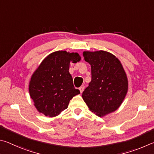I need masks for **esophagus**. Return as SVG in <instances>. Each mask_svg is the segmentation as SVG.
<instances>
[{
  "instance_id": "obj_1",
  "label": "esophagus",
  "mask_w": 154,
  "mask_h": 154,
  "mask_svg": "<svg viewBox=\"0 0 154 154\" xmlns=\"http://www.w3.org/2000/svg\"><path fill=\"white\" fill-rule=\"evenodd\" d=\"M84 89H85V86L84 85H82L81 87L79 88V90L80 91V93H82L83 91H84Z\"/></svg>"
}]
</instances>
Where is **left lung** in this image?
<instances>
[{
    "label": "left lung",
    "mask_w": 154,
    "mask_h": 154,
    "mask_svg": "<svg viewBox=\"0 0 154 154\" xmlns=\"http://www.w3.org/2000/svg\"><path fill=\"white\" fill-rule=\"evenodd\" d=\"M85 60L91 66L92 79L82 93L88 108L103 117L119 108L128 92V81L122 63L105 51H84Z\"/></svg>",
    "instance_id": "obj_1"
}]
</instances>
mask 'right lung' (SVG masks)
I'll return each instance as SVG.
<instances>
[{"mask_svg": "<svg viewBox=\"0 0 154 154\" xmlns=\"http://www.w3.org/2000/svg\"><path fill=\"white\" fill-rule=\"evenodd\" d=\"M81 59L78 53L57 51L44 59L32 74L29 93L38 112L55 117L67 108L69 101L80 94L69 72V63Z\"/></svg>", "mask_w": 154, "mask_h": 154, "instance_id": "add662e5", "label": "right lung"}]
</instances>
